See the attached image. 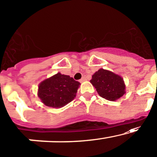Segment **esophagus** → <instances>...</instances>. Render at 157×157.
I'll use <instances>...</instances> for the list:
<instances>
[{
  "mask_svg": "<svg viewBox=\"0 0 157 157\" xmlns=\"http://www.w3.org/2000/svg\"><path fill=\"white\" fill-rule=\"evenodd\" d=\"M86 77H82V78H81V79H80V82H82L86 81Z\"/></svg>",
  "mask_w": 157,
  "mask_h": 157,
  "instance_id": "obj_1",
  "label": "esophagus"
}]
</instances>
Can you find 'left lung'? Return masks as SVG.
Here are the masks:
<instances>
[{"label": "left lung", "mask_w": 157, "mask_h": 157, "mask_svg": "<svg viewBox=\"0 0 157 157\" xmlns=\"http://www.w3.org/2000/svg\"><path fill=\"white\" fill-rule=\"evenodd\" d=\"M90 82L101 97L110 101H117L126 92L123 78L104 68H100L92 75Z\"/></svg>", "instance_id": "8db88e82"}]
</instances>
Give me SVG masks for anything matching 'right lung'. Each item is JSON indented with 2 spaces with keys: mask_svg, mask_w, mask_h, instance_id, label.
I'll return each instance as SVG.
<instances>
[{
  "mask_svg": "<svg viewBox=\"0 0 157 157\" xmlns=\"http://www.w3.org/2000/svg\"><path fill=\"white\" fill-rule=\"evenodd\" d=\"M80 85L70 76L59 72L41 82L37 94L45 106L61 108L73 101Z\"/></svg>",
  "mask_w": 157,
  "mask_h": 157,
  "instance_id": "add662e5",
  "label": "right lung"
}]
</instances>
